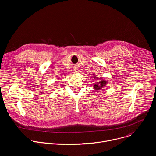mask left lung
Here are the masks:
<instances>
[{
	"instance_id": "1",
	"label": "left lung",
	"mask_w": 156,
	"mask_h": 156,
	"mask_svg": "<svg viewBox=\"0 0 156 156\" xmlns=\"http://www.w3.org/2000/svg\"><path fill=\"white\" fill-rule=\"evenodd\" d=\"M96 78V76H94V78ZM97 78L98 79V78ZM106 83H107V81L101 80L99 82H98L97 84H95V85H94V88L95 89V90H101V88L106 84Z\"/></svg>"
}]
</instances>
